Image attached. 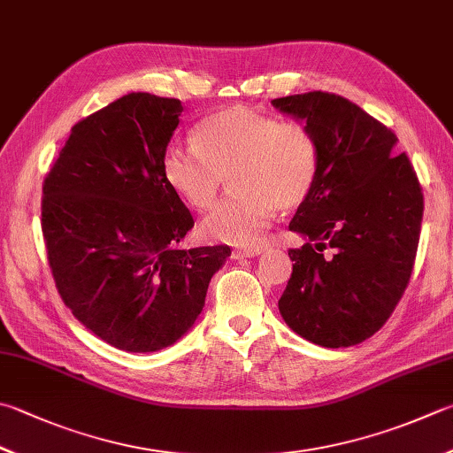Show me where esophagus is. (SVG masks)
<instances>
[{
	"label": "esophagus",
	"instance_id": "34e87169",
	"mask_svg": "<svg viewBox=\"0 0 453 453\" xmlns=\"http://www.w3.org/2000/svg\"><path fill=\"white\" fill-rule=\"evenodd\" d=\"M264 249L262 246H256V249H234L233 250V258H252V256H258L262 254Z\"/></svg>",
	"mask_w": 453,
	"mask_h": 453
}]
</instances>
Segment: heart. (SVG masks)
I'll list each match as a JSON object with an SVG mask.
<instances>
[{
  "instance_id": "b5f03b06",
  "label": "heart",
  "mask_w": 453,
  "mask_h": 453,
  "mask_svg": "<svg viewBox=\"0 0 453 453\" xmlns=\"http://www.w3.org/2000/svg\"><path fill=\"white\" fill-rule=\"evenodd\" d=\"M161 172L172 191L193 209H207L233 175L234 197L201 220L209 241L254 246L278 209L300 207L319 175V143L302 122L233 106L209 116L193 134V146H169Z\"/></svg>"
}]
</instances>
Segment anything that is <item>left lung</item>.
Listing matches in <instances>:
<instances>
[{
    "instance_id": "1",
    "label": "left lung",
    "mask_w": 453,
    "mask_h": 453,
    "mask_svg": "<svg viewBox=\"0 0 453 453\" xmlns=\"http://www.w3.org/2000/svg\"><path fill=\"white\" fill-rule=\"evenodd\" d=\"M319 143V175L289 223L292 278L278 307L315 345L351 347L385 326L411 280L424 195L398 138L353 102L313 90L272 100Z\"/></svg>"
}]
</instances>
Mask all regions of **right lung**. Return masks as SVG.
<instances>
[{
	"mask_svg": "<svg viewBox=\"0 0 453 453\" xmlns=\"http://www.w3.org/2000/svg\"><path fill=\"white\" fill-rule=\"evenodd\" d=\"M181 112L177 98L126 94L73 126L42 183L58 294L84 327L127 353L181 339L230 256L225 244L175 246L195 225L161 172Z\"/></svg>",
	"mask_w": 453,
	"mask_h": 453,
	"instance_id": "add662e5",
	"label": "right lung"
}]
</instances>
